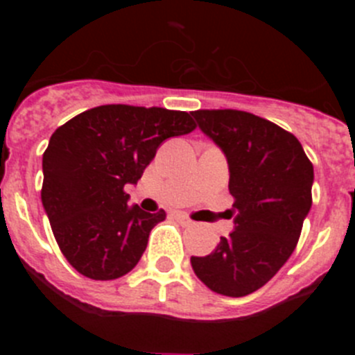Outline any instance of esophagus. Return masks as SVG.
<instances>
[{"label": "esophagus", "mask_w": 355, "mask_h": 355, "mask_svg": "<svg viewBox=\"0 0 355 355\" xmlns=\"http://www.w3.org/2000/svg\"><path fill=\"white\" fill-rule=\"evenodd\" d=\"M174 218L180 222L181 225H184V227H190V225H193L192 218H188V216L183 215V213H174Z\"/></svg>", "instance_id": "34e87169"}]
</instances>
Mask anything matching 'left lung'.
Listing matches in <instances>:
<instances>
[{
  "label": "left lung",
  "mask_w": 355,
  "mask_h": 355,
  "mask_svg": "<svg viewBox=\"0 0 355 355\" xmlns=\"http://www.w3.org/2000/svg\"><path fill=\"white\" fill-rule=\"evenodd\" d=\"M192 115L227 158L234 231L190 263L211 291L245 297L265 286L297 247L313 202V163L297 137L258 115L240 110Z\"/></svg>",
  "instance_id": "8db88e82"
}]
</instances>
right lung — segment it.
I'll return each mask as SVG.
<instances>
[{
    "instance_id": "obj_1",
    "label": "right lung",
    "mask_w": 355,
    "mask_h": 355,
    "mask_svg": "<svg viewBox=\"0 0 355 355\" xmlns=\"http://www.w3.org/2000/svg\"><path fill=\"white\" fill-rule=\"evenodd\" d=\"M193 130L187 112L103 105L51 135L40 197L56 243L81 275L112 281L137 266L167 215L128 208L124 187L137 184L163 140Z\"/></svg>"
}]
</instances>
